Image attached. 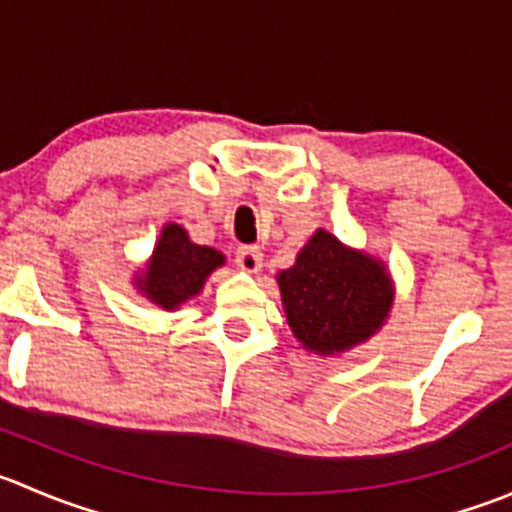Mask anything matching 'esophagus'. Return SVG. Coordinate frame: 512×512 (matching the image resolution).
Instances as JSON below:
<instances>
[{"instance_id": "esophagus-1", "label": "esophagus", "mask_w": 512, "mask_h": 512, "mask_svg": "<svg viewBox=\"0 0 512 512\" xmlns=\"http://www.w3.org/2000/svg\"><path fill=\"white\" fill-rule=\"evenodd\" d=\"M237 267L242 272H257L262 267V252L257 245H242L235 255Z\"/></svg>"}]
</instances>
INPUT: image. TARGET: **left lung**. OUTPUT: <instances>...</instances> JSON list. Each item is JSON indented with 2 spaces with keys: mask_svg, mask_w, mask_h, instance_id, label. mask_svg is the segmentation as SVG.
<instances>
[{
  "mask_svg": "<svg viewBox=\"0 0 512 512\" xmlns=\"http://www.w3.org/2000/svg\"><path fill=\"white\" fill-rule=\"evenodd\" d=\"M287 325L315 355H337L370 340L393 307V280L375 257L317 230L277 275Z\"/></svg>",
  "mask_w": 512,
  "mask_h": 512,
  "instance_id": "1",
  "label": "left lung"
}]
</instances>
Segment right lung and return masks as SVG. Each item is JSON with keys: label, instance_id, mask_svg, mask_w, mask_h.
<instances>
[{"label": "right lung", "instance_id": "obj_1", "mask_svg": "<svg viewBox=\"0 0 512 512\" xmlns=\"http://www.w3.org/2000/svg\"><path fill=\"white\" fill-rule=\"evenodd\" d=\"M225 265V255L215 247L195 245L185 227H162V235L152 250L150 262L135 277V285L150 302L162 310H177L182 302L200 295L205 280Z\"/></svg>", "mask_w": 512, "mask_h": 512}]
</instances>
